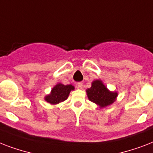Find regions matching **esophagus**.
I'll return each instance as SVG.
<instances>
[{
	"label": "esophagus",
	"instance_id": "1",
	"mask_svg": "<svg viewBox=\"0 0 153 153\" xmlns=\"http://www.w3.org/2000/svg\"><path fill=\"white\" fill-rule=\"evenodd\" d=\"M82 86H83V83L82 82H78L77 83V87L79 89H82Z\"/></svg>",
	"mask_w": 153,
	"mask_h": 153
}]
</instances>
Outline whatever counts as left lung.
Listing matches in <instances>:
<instances>
[{"instance_id": "8db88e82", "label": "left lung", "mask_w": 153, "mask_h": 153, "mask_svg": "<svg viewBox=\"0 0 153 153\" xmlns=\"http://www.w3.org/2000/svg\"><path fill=\"white\" fill-rule=\"evenodd\" d=\"M87 96L91 102H94L100 107L109 105L115 101L117 94L110 92L100 80H95L92 82V86L87 91Z\"/></svg>"}]
</instances>
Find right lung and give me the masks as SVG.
I'll return each instance as SVG.
<instances>
[{"mask_svg":"<svg viewBox=\"0 0 153 153\" xmlns=\"http://www.w3.org/2000/svg\"><path fill=\"white\" fill-rule=\"evenodd\" d=\"M74 87L72 85H63L59 83L51 90V94L45 97V100L50 104H58L63 102L67 98L70 92L73 91Z\"/></svg>","mask_w":153,"mask_h":153,"instance_id":"add662e5","label":"right lung"}]
</instances>
